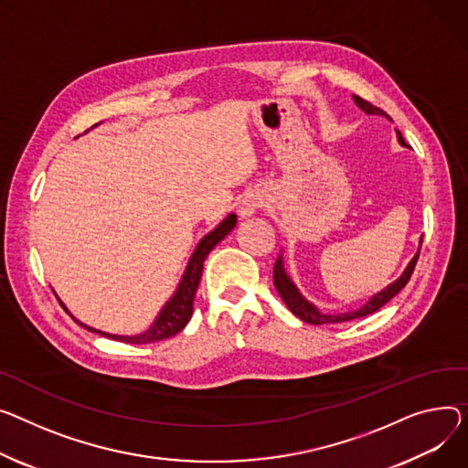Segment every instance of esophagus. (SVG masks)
Segmentation results:
<instances>
[{"mask_svg":"<svg viewBox=\"0 0 468 468\" xmlns=\"http://www.w3.org/2000/svg\"><path fill=\"white\" fill-rule=\"evenodd\" d=\"M263 207V199L260 197V196H256V194H248L244 199H242V203H240V207H239V214H240V218H248V216H252L258 208H261Z\"/></svg>","mask_w":468,"mask_h":468,"instance_id":"34e87169","label":"esophagus"}]
</instances>
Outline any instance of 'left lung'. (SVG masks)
Here are the masks:
<instances>
[{
	"instance_id": "8db88e82",
	"label": "left lung",
	"mask_w": 468,
	"mask_h": 468,
	"mask_svg": "<svg viewBox=\"0 0 468 468\" xmlns=\"http://www.w3.org/2000/svg\"><path fill=\"white\" fill-rule=\"evenodd\" d=\"M354 101H356V105H357L361 111H365L367 114H382V112H384L382 109H378V107H375L372 103L365 101V100L359 98V96H354ZM397 135H399V143H400V144H407V143H404L400 132H397ZM420 248H421V240H420ZM418 258H420V250L416 252V256L412 258V261L409 263V267L404 269V272L395 280L393 284H389L388 288H384V290L378 292L377 295H372V297L368 299V303L363 304L361 308L352 310V313H345V314H324V313H320V310H318L313 303H308V301L299 293V290H297L295 284L292 282V278L286 274L282 258H278L276 263H274L272 280H274L276 292L280 293V297L284 299L286 306L292 310V313H293L299 320H303V322H306V324H313V325L338 324V322H348V320L363 318V316H368V314H372V313H377L378 308H382L389 299H393L404 286L409 284V280H410V276H412V272H414V267H416V263H418Z\"/></svg>"
}]
</instances>
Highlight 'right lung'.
<instances>
[{
	"mask_svg": "<svg viewBox=\"0 0 468 468\" xmlns=\"http://www.w3.org/2000/svg\"><path fill=\"white\" fill-rule=\"evenodd\" d=\"M98 126V123H96ZM237 224V216L235 214H229L226 220L214 228L208 235H205L197 248L194 250L192 258H190V263L188 267H186L184 271V276L180 280V284L175 292V295L167 301V304L160 310L158 318L154 320V324L141 335H133V336H126V335H109L105 331H100V329H93L82 322H79L77 318L71 316L69 310L66 308V304L61 303L59 299V304L64 306L66 313L79 324L82 325L84 329L88 331H93L98 335H103L107 338H114V340H120V342H130V345H148V342H158V340H164V338H169V336H175L178 331H182L186 327V324L190 322L192 318V313H194V297H196V292L199 288V280H201V272H203V263L207 260V256L210 254L212 248L224 240V237L235 228Z\"/></svg>",
	"mask_w": 468,
	"mask_h": 468,
	"instance_id": "right-lung-1",
	"label": "right lung"
}]
</instances>
